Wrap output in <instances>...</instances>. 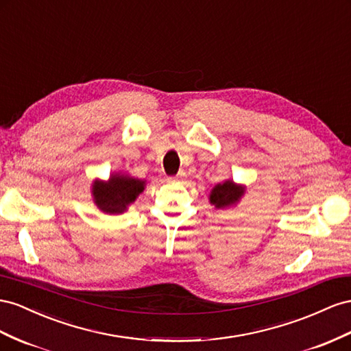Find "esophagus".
Segmentation results:
<instances>
[{
    "label": "esophagus",
    "instance_id": "1",
    "mask_svg": "<svg viewBox=\"0 0 351 351\" xmlns=\"http://www.w3.org/2000/svg\"><path fill=\"white\" fill-rule=\"evenodd\" d=\"M184 180H186V173H178L176 177H169L168 178V183H183L184 182Z\"/></svg>",
    "mask_w": 351,
    "mask_h": 351
}]
</instances>
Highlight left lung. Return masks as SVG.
Masks as SVG:
<instances>
[{
  "label": "left lung",
  "instance_id": "obj_1",
  "mask_svg": "<svg viewBox=\"0 0 351 351\" xmlns=\"http://www.w3.org/2000/svg\"><path fill=\"white\" fill-rule=\"evenodd\" d=\"M246 192L245 184L234 183L233 180L227 178L224 182L215 184L210 192V204L214 205L217 210H226V208L236 206Z\"/></svg>",
  "mask_w": 351,
  "mask_h": 351
}]
</instances>
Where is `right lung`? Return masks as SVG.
I'll use <instances>...</instances> for the list:
<instances>
[{"instance_id": "1", "label": "right lung", "mask_w": 351, "mask_h": 351, "mask_svg": "<svg viewBox=\"0 0 351 351\" xmlns=\"http://www.w3.org/2000/svg\"><path fill=\"white\" fill-rule=\"evenodd\" d=\"M146 180L124 173H112L108 180L96 178L91 184L93 202L101 213L115 215L128 210L145 191Z\"/></svg>"}]
</instances>
